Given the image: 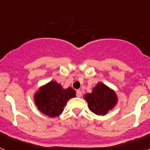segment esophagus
<instances>
[{
  "label": "esophagus",
  "instance_id": "obj_1",
  "mask_svg": "<svg viewBox=\"0 0 150 150\" xmlns=\"http://www.w3.org/2000/svg\"><path fill=\"white\" fill-rule=\"evenodd\" d=\"M76 96L77 97L82 96V91H80V90H77V91H76Z\"/></svg>",
  "mask_w": 150,
  "mask_h": 150
}]
</instances>
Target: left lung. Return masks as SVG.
I'll return each instance as SVG.
<instances>
[{
    "instance_id": "left-lung-1",
    "label": "left lung",
    "mask_w": 150,
    "mask_h": 150,
    "mask_svg": "<svg viewBox=\"0 0 150 150\" xmlns=\"http://www.w3.org/2000/svg\"><path fill=\"white\" fill-rule=\"evenodd\" d=\"M83 98L88 103L90 110L98 116L106 115L118 103L116 91L100 82L97 83L91 93H86Z\"/></svg>"
}]
</instances>
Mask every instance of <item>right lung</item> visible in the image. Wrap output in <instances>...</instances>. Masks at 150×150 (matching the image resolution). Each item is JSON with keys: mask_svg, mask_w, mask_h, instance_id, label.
<instances>
[{"mask_svg": "<svg viewBox=\"0 0 150 150\" xmlns=\"http://www.w3.org/2000/svg\"><path fill=\"white\" fill-rule=\"evenodd\" d=\"M75 97L76 91L71 87L64 88L62 85L52 80L38 88L34 100L40 112L53 118L60 116L67 101Z\"/></svg>", "mask_w": 150, "mask_h": 150, "instance_id": "right-lung-1", "label": "right lung"}]
</instances>
